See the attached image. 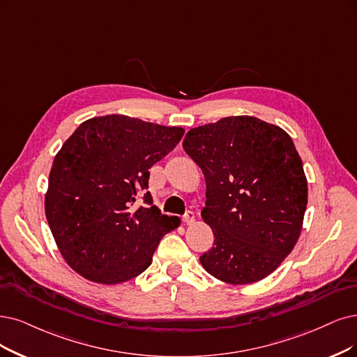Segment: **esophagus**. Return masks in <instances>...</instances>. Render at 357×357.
<instances>
[{"label": "esophagus", "mask_w": 357, "mask_h": 357, "mask_svg": "<svg viewBox=\"0 0 357 357\" xmlns=\"http://www.w3.org/2000/svg\"><path fill=\"white\" fill-rule=\"evenodd\" d=\"M194 220H195V215L192 212H187L182 218V222L187 223V225H192Z\"/></svg>", "instance_id": "obj_1"}]
</instances>
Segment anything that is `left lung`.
Returning <instances> with one entry per match:
<instances>
[{"label":"left lung","mask_w":357,"mask_h":357,"mask_svg":"<svg viewBox=\"0 0 357 357\" xmlns=\"http://www.w3.org/2000/svg\"><path fill=\"white\" fill-rule=\"evenodd\" d=\"M183 150L206 178L202 216L215 235L203 268L232 285L266 278L291 253L307 206V179L284 129L253 116L191 129Z\"/></svg>","instance_id":"1"}]
</instances>
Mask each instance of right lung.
I'll return each mask as SVG.
<instances>
[{
	"label": "right lung",
	"instance_id": "1",
	"mask_svg": "<svg viewBox=\"0 0 357 357\" xmlns=\"http://www.w3.org/2000/svg\"><path fill=\"white\" fill-rule=\"evenodd\" d=\"M182 128L123 114L92 117L56 154L45 216L68 265L97 284H121L151 265L163 236L179 218L151 204L149 169L176 147Z\"/></svg>",
	"mask_w": 357,
	"mask_h": 357
}]
</instances>
